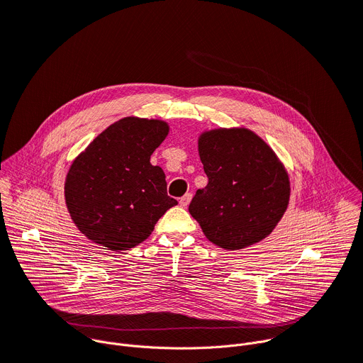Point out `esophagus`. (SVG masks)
Here are the masks:
<instances>
[{"instance_id": "esophagus-1", "label": "esophagus", "mask_w": 363, "mask_h": 363, "mask_svg": "<svg viewBox=\"0 0 363 363\" xmlns=\"http://www.w3.org/2000/svg\"><path fill=\"white\" fill-rule=\"evenodd\" d=\"M191 199H192V195H191V194H185V195L179 199V205L184 206V208H185V206H188V203L191 202Z\"/></svg>"}]
</instances>
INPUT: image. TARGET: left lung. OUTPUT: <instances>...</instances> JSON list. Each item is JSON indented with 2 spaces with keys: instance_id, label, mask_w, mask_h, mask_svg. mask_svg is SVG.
<instances>
[{
  "instance_id": "obj_1",
  "label": "left lung",
  "mask_w": 363,
  "mask_h": 363,
  "mask_svg": "<svg viewBox=\"0 0 363 363\" xmlns=\"http://www.w3.org/2000/svg\"><path fill=\"white\" fill-rule=\"evenodd\" d=\"M208 177L189 203L202 233L224 250H241L264 240L284 216L289 174L274 150L252 130L220 128L198 138Z\"/></svg>"
}]
</instances>
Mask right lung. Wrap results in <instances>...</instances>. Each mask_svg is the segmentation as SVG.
<instances>
[{
    "label": "right lung",
    "instance_id": "add662e5",
    "mask_svg": "<svg viewBox=\"0 0 363 363\" xmlns=\"http://www.w3.org/2000/svg\"><path fill=\"white\" fill-rule=\"evenodd\" d=\"M160 119L123 118L103 130L73 161L65 182L70 217L90 241L112 251L145 241L177 199L150 155L168 136Z\"/></svg>",
    "mask_w": 363,
    "mask_h": 363
}]
</instances>
